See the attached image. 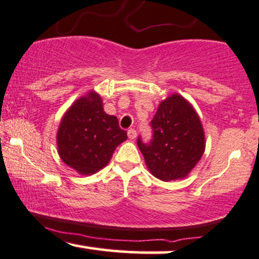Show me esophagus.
Masks as SVG:
<instances>
[{
    "instance_id": "34e87169",
    "label": "esophagus",
    "mask_w": 259,
    "mask_h": 259,
    "mask_svg": "<svg viewBox=\"0 0 259 259\" xmlns=\"http://www.w3.org/2000/svg\"><path fill=\"white\" fill-rule=\"evenodd\" d=\"M127 136H128L130 139H136L137 138V131L134 128H130L127 131Z\"/></svg>"
}]
</instances>
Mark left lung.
I'll list each match as a JSON object with an SVG mask.
<instances>
[{
	"mask_svg": "<svg viewBox=\"0 0 259 259\" xmlns=\"http://www.w3.org/2000/svg\"><path fill=\"white\" fill-rule=\"evenodd\" d=\"M151 127L150 143L140 137L137 141L147 168L164 182L185 178L205 151L204 130L192 105L172 94L160 102Z\"/></svg>",
	"mask_w": 259,
	"mask_h": 259,
	"instance_id": "obj_1",
	"label": "left lung"
}]
</instances>
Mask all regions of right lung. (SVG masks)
<instances>
[{
	"label": "right lung",
	"mask_w": 259,
	"mask_h": 259,
	"mask_svg": "<svg viewBox=\"0 0 259 259\" xmlns=\"http://www.w3.org/2000/svg\"><path fill=\"white\" fill-rule=\"evenodd\" d=\"M127 139L118 119L102 107L100 95L90 92L70 106L60 122L58 151L62 161L90 176L105 167L118 145Z\"/></svg>",
	"instance_id": "1"
}]
</instances>
